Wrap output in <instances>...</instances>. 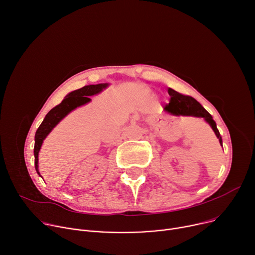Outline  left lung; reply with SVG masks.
Wrapping results in <instances>:
<instances>
[{
	"mask_svg": "<svg viewBox=\"0 0 255 255\" xmlns=\"http://www.w3.org/2000/svg\"><path fill=\"white\" fill-rule=\"evenodd\" d=\"M168 93L171 96V99H170V103L166 105V107L164 108L165 113L171 116H176V117L183 116V117L203 118L210 125V127L212 128V130L216 135V137L219 139L220 145L223 146L222 135L219 134V131L216 127V123L213 120L212 116L204 108H203L195 98L188 95H182L171 88L168 89Z\"/></svg>",
	"mask_w": 255,
	"mask_h": 255,
	"instance_id": "left-lung-1",
	"label": "left lung"
}]
</instances>
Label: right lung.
<instances>
[{"label": "right lung", "instance_id": "add662e5", "mask_svg": "<svg viewBox=\"0 0 255 255\" xmlns=\"http://www.w3.org/2000/svg\"><path fill=\"white\" fill-rule=\"evenodd\" d=\"M108 83L88 85L78 90H75L67 94L61 103L51 110L45 117L42 124L38 128L35 135V147H33V156H35V167L37 173L41 176L39 172V151L43 144V141L48 136V134L53 130V128L69 115L72 111L79 107H82L91 101L90 96L96 95L109 87Z\"/></svg>", "mask_w": 255, "mask_h": 255}]
</instances>
